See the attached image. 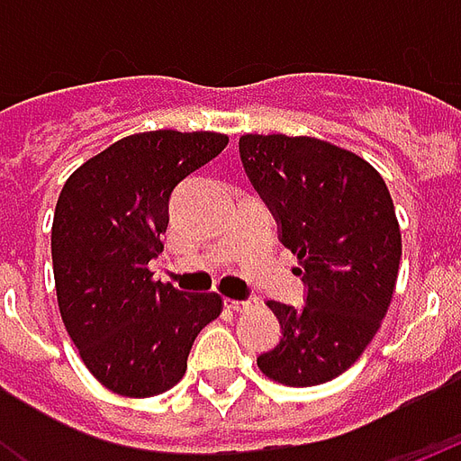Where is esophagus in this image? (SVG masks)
<instances>
[{
    "mask_svg": "<svg viewBox=\"0 0 461 461\" xmlns=\"http://www.w3.org/2000/svg\"><path fill=\"white\" fill-rule=\"evenodd\" d=\"M259 301H257V296H247V299H227V306H230L231 311H249L254 309Z\"/></svg>",
    "mask_w": 461,
    "mask_h": 461,
    "instance_id": "34e87169",
    "label": "esophagus"
}]
</instances>
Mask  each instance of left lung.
Returning a JSON list of instances; mask_svg holds the SVG:
<instances>
[{"label": "left lung", "instance_id": "left-lung-1", "mask_svg": "<svg viewBox=\"0 0 461 461\" xmlns=\"http://www.w3.org/2000/svg\"><path fill=\"white\" fill-rule=\"evenodd\" d=\"M240 158L303 281L301 309L267 301L281 339L257 366L291 387L329 383L360 357L393 299L402 254L393 197L363 158L316 138L241 135Z\"/></svg>", "mask_w": 461, "mask_h": 461}]
</instances>
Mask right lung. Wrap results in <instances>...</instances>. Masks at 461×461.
I'll list each match as a JSON object with an SVG mask.
<instances>
[{
	"label": "right lung",
	"instance_id": "obj_1",
	"mask_svg": "<svg viewBox=\"0 0 461 461\" xmlns=\"http://www.w3.org/2000/svg\"><path fill=\"white\" fill-rule=\"evenodd\" d=\"M221 132L128 135L84 162L59 194L51 230L56 296L86 367L108 390L152 397L180 383L192 343L221 299L152 281L175 187L214 160Z\"/></svg>",
	"mask_w": 461,
	"mask_h": 461
}]
</instances>
